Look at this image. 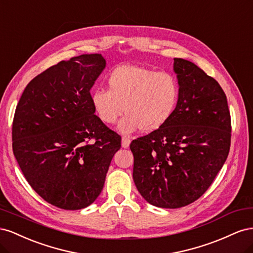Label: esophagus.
I'll list each match as a JSON object with an SVG mask.
<instances>
[{
  "instance_id": "34e87169",
  "label": "esophagus",
  "mask_w": 253,
  "mask_h": 253,
  "mask_svg": "<svg viewBox=\"0 0 253 253\" xmlns=\"http://www.w3.org/2000/svg\"><path fill=\"white\" fill-rule=\"evenodd\" d=\"M129 142H131V139H129V137H126V136H124L122 137V148L126 149L128 145H129Z\"/></svg>"
}]
</instances>
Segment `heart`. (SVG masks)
Returning <instances> with one entry per match:
<instances>
[{
  "mask_svg": "<svg viewBox=\"0 0 253 253\" xmlns=\"http://www.w3.org/2000/svg\"><path fill=\"white\" fill-rule=\"evenodd\" d=\"M109 89L95 88L90 103L102 122L114 124L126 113L118 131L125 135L141 129L154 132L170 120L177 106L178 80L168 72H155L139 65H119L108 77Z\"/></svg>",
  "mask_w": 253,
  "mask_h": 253,
  "instance_id": "b5f03b06",
  "label": "heart"
}]
</instances>
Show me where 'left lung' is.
Returning <instances> with one entry per match:
<instances>
[{
	"label": "left lung",
	"instance_id": "8db88e82",
	"mask_svg": "<svg viewBox=\"0 0 253 253\" xmlns=\"http://www.w3.org/2000/svg\"><path fill=\"white\" fill-rule=\"evenodd\" d=\"M180 94L170 120L129 144L133 179L145 201L181 208L211 186L230 150L231 118L218 82L188 60L175 58Z\"/></svg>",
	"mask_w": 253,
	"mask_h": 253
}]
</instances>
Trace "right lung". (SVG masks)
Wrapping results in <instances>:
<instances>
[{
    "label": "right lung",
    "mask_w": 253,
    "mask_h": 253,
    "mask_svg": "<svg viewBox=\"0 0 253 253\" xmlns=\"http://www.w3.org/2000/svg\"><path fill=\"white\" fill-rule=\"evenodd\" d=\"M105 64L100 53L61 61L27 84L14 113L13 155L30 187L61 209L96 201L121 147L90 103Z\"/></svg>",
    "instance_id": "obj_1"
}]
</instances>
